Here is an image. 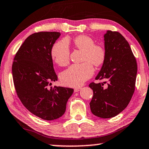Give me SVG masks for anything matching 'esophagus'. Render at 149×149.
Masks as SVG:
<instances>
[{"label":"esophagus","mask_w":149,"mask_h":149,"mask_svg":"<svg viewBox=\"0 0 149 149\" xmlns=\"http://www.w3.org/2000/svg\"><path fill=\"white\" fill-rule=\"evenodd\" d=\"M80 90H81L80 88H74V92H79V91Z\"/></svg>","instance_id":"34e87169"}]
</instances>
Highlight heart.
<instances>
[{"instance_id": "b5f03b06", "label": "heart", "mask_w": 149, "mask_h": 149, "mask_svg": "<svg viewBox=\"0 0 149 149\" xmlns=\"http://www.w3.org/2000/svg\"><path fill=\"white\" fill-rule=\"evenodd\" d=\"M74 46L83 52L80 64H74L59 75L62 83L67 86H79L92 77L94 69L100 66L106 59V50L102 45L95 43L94 39L88 35H78L73 40ZM51 57L55 63L60 66L66 65L70 57V49L65 39L53 44L51 49Z\"/></svg>"}]
</instances>
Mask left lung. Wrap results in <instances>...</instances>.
<instances>
[{
  "instance_id": "1",
  "label": "left lung",
  "mask_w": 149,
  "mask_h": 149,
  "mask_svg": "<svg viewBox=\"0 0 149 149\" xmlns=\"http://www.w3.org/2000/svg\"><path fill=\"white\" fill-rule=\"evenodd\" d=\"M106 59L96 79L92 82L90 109L95 116L110 118L125 109L134 92L137 63L129 43L120 33L107 31L104 35Z\"/></svg>"
}]
</instances>
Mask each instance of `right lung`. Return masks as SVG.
Returning a JSON list of instances; mask_svg holds the SVG:
<instances>
[{
  "label": "right lung",
  "instance_id": "right-lung-1",
  "mask_svg": "<svg viewBox=\"0 0 149 149\" xmlns=\"http://www.w3.org/2000/svg\"><path fill=\"white\" fill-rule=\"evenodd\" d=\"M59 32L35 33L26 38L14 57L12 66L15 90L30 112L45 120L59 118L65 112L74 89L54 86L57 80L51 49Z\"/></svg>",
  "mask_w": 149,
  "mask_h": 149
}]
</instances>
